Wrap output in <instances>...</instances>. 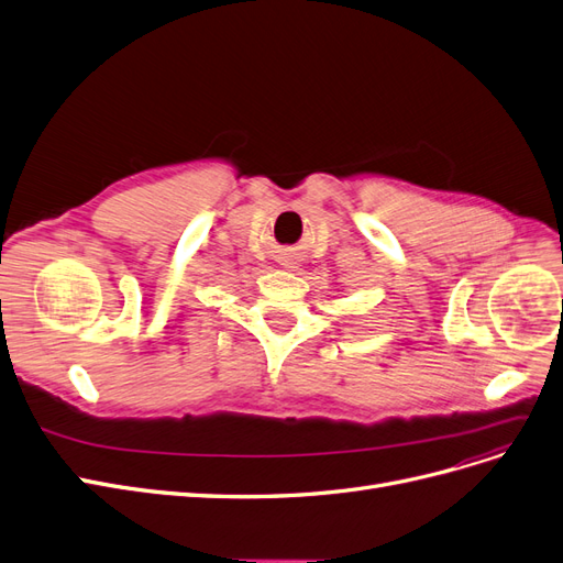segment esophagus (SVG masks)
I'll list each match as a JSON object with an SVG mask.
<instances>
[{
    "label": "esophagus",
    "instance_id": "1",
    "mask_svg": "<svg viewBox=\"0 0 563 563\" xmlns=\"http://www.w3.org/2000/svg\"><path fill=\"white\" fill-rule=\"evenodd\" d=\"M282 265H284V267H288V269H296V267H298V263H296V261H284Z\"/></svg>",
    "mask_w": 563,
    "mask_h": 563
}]
</instances>
